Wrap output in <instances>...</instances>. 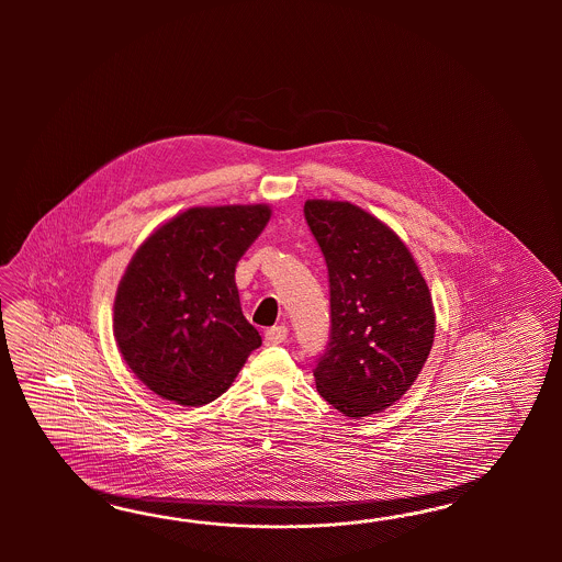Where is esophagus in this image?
<instances>
[{
    "label": "esophagus",
    "mask_w": 562,
    "mask_h": 562,
    "mask_svg": "<svg viewBox=\"0 0 562 562\" xmlns=\"http://www.w3.org/2000/svg\"><path fill=\"white\" fill-rule=\"evenodd\" d=\"M286 338H289V327H286V325H276V327H270V329L263 334V341H266L268 346L282 344Z\"/></svg>",
    "instance_id": "esophagus-1"
}]
</instances>
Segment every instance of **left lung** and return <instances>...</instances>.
Returning a JSON list of instances; mask_svg holds the SVG:
<instances>
[{
  "label": "left lung",
  "mask_w": 562,
  "mask_h": 562,
  "mask_svg": "<svg viewBox=\"0 0 562 562\" xmlns=\"http://www.w3.org/2000/svg\"><path fill=\"white\" fill-rule=\"evenodd\" d=\"M329 276L331 329L315 383L344 416L383 412L408 392L435 340V308L414 257L387 224L350 202L306 200Z\"/></svg>",
  "instance_id": "left-lung-1"
}]
</instances>
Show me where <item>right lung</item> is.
Segmentation results:
<instances>
[{
    "label": "right lung",
    "instance_id": "right-lung-1",
    "mask_svg": "<svg viewBox=\"0 0 562 562\" xmlns=\"http://www.w3.org/2000/svg\"><path fill=\"white\" fill-rule=\"evenodd\" d=\"M270 205L189 207L142 243L121 278L113 331L150 392L204 406L231 387L261 336L240 311L235 270Z\"/></svg>",
    "mask_w": 562,
    "mask_h": 562
}]
</instances>
